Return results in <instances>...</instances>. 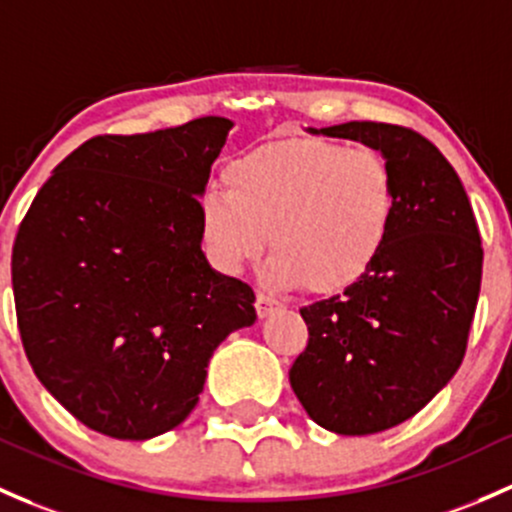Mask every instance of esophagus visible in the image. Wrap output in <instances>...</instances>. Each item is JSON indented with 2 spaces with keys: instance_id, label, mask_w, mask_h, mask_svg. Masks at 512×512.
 I'll use <instances>...</instances> for the list:
<instances>
[{
  "instance_id": "1",
  "label": "esophagus",
  "mask_w": 512,
  "mask_h": 512,
  "mask_svg": "<svg viewBox=\"0 0 512 512\" xmlns=\"http://www.w3.org/2000/svg\"><path fill=\"white\" fill-rule=\"evenodd\" d=\"M255 309H257V314H260V316H270L272 311L282 309V301L274 299L272 294L260 292V294H257V299H255Z\"/></svg>"
}]
</instances>
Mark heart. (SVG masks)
<instances>
[{"mask_svg": "<svg viewBox=\"0 0 512 512\" xmlns=\"http://www.w3.org/2000/svg\"><path fill=\"white\" fill-rule=\"evenodd\" d=\"M225 191L201 203L213 260L240 272L265 250L279 287L341 294L375 267L397 215L390 161L373 147L328 139H279L250 149L223 171Z\"/></svg>", "mask_w": 512, "mask_h": 512, "instance_id": "1", "label": "heart"}]
</instances>
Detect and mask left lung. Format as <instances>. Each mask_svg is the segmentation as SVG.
Returning a JSON list of instances; mask_svg holds the SVG:
<instances>
[{
	"label": "left lung",
	"mask_w": 512,
	"mask_h": 512,
	"mask_svg": "<svg viewBox=\"0 0 512 512\" xmlns=\"http://www.w3.org/2000/svg\"><path fill=\"white\" fill-rule=\"evenodd\" d=\"M319 132L383 152L397 181L383 255L355 287L299 309L309 343L289 370L316 424L365 437L414 417L459 370L481 292V233L454 166L419 132L387 122Z\"/></svg>",
	"instance_id": "8db88e82"
}]
</instances>
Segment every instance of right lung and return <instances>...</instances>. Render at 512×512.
I'll list each match as a JSON object with an SVG mask.
<instances>
[{
    "label": "right lung",
    "instance_id": "1",
    "mask_svg": "<svg viewBox=\"0 0 512 512\" xmlns=\"http://www.w3.org/2000/svg\"><path fill=\"white\" fill-rule=\"evenodd\" d=\"M233 122L100 134L53 169L16 233L26 358L78 422L142 441L196 407L220 341L255 324L250 284L201 252V193Z\"/></svg>",
    "mask_w": 512,
    "mask_h": 512
}]
</instances>
